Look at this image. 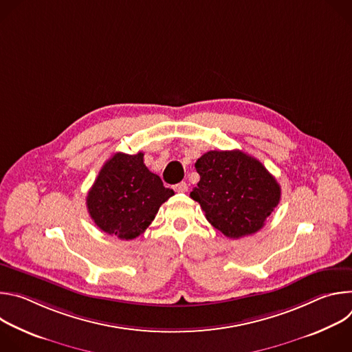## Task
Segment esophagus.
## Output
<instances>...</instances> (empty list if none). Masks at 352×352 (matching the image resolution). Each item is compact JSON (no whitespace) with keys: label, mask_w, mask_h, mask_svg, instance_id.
Listing matches in <instances>:
<instances>
[{"label":"esophagus","mask_w":352,"mask_h":352,"mask_svg":"<svg viewBox=\"0 0 352 352\" xmlns=\"http://www.w3.org/2000/svg\"><path fill=\"white\" fill-rule=\"evenodd\" d=\"M175 192H186L188 190V184L186 182H179L174 186Z\"/></svg>","instance_id":"34e87169"}]
</instances>
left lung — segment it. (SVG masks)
<instances>
[{
  "instance_id": "8db88e82",
  "label": "left lung",
  "mask_w": 352,
  "mask_h": 352,
  "mask_svg": "<svg viewBox=\"0 0 352 352\" xmlns=\"http://www.w3.org/2000/svg\"><path fill=\"white\" fill-rule=\"evenodd\" d=\"M190 197L226 236L255 234L278 205L281 188L266 167L241 150H212L197 159Z\"/></svg>"
}]
</instances>
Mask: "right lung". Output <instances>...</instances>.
Wrapping results in <instances>:
<instances>
[{
	"mask_svg": "<svg viewBox=\"0 0 352 352\" xmlns=\"http://www.w3.org/2000/svg\"><path fill=\"white\" fill-rule=\"evenodd\" d=\"M173 195L174 190L144 166L142 152L116 153L100 170L86 205L100 230L128 241L144 232Z\"/></svg>",
	"mask_w": 352,
	"mask_h": 352,
	"instance_id": "add662e5",
	"label": "right lung"
}]
</instances>
